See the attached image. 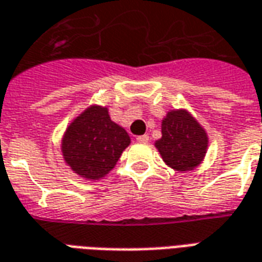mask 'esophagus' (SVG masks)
I'll return each mask as SVG.
<instances>
[{
  "mask_svg": "<svg viewBox=\"0 0 262 262\" xmlns=\"http://www.w3.org/2000/svg\"><path fill=\"white\" fill-rule=\"evenodd\" d=\"M136 140L139 143H147L150 140V137H148V135H142V136H137Z\"/></svg>",
  "mask_w": 262,
  "mask_h": 262,
  "instance_id": "obj_1",
  "label": "esophagus"
}]
</instances>
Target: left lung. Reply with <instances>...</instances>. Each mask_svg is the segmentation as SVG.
Wrapping results in <instances>:
<instances>
[{"mask_svg":"<svg viewBox=\"0 0 262 262\" xmlns=\"http://www.w3.org/2000/svg\"><path fill=\"white\" fill-rule=\"evenodd\" d=\"M161 135L156 147L168 167L185 172L202 163L208 150V135L185 109L167 114L161 122Z\"/></svg>","mask_w":262,"mask_h":262,"instance_id":"8db88e82","label":"left lung"}]
</instances>
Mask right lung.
Wrapping results in <instances>:
<instances>
[{"label": "right lung", "mask_w": 262, "mask_h": 262, "mask_svg": "<svg viewBox=\"0 0 262 262\" xmlns=\"http://www.w3.org/2000/svg\"><path fill=\"white\" fill-rule=\"evenodd\" d=\"M130 137L111 120L108 109L92 105L66 130L61 151L71 170L86 180H99L114 168Z\"/></svg>", "instance_id": "add662e5"}]
</instances>
